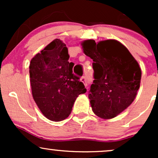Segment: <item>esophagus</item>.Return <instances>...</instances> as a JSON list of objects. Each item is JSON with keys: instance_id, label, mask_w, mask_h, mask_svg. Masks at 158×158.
I'll list each match as a JSON object with an SVG mask.
<instances>
[{"instance_id": "esophagus-1", "label": "esophagus", "mask_w": 158, "mask_h": 158, "mask_svg": "<svg viewBox=\"0 0 158 158\" xmlns=\"http://www.w3.org/2000/svg\"><path fill=\"white\" fill-rule=\"evenodd\" d=\"M81 81H82L85 85H88V81H87V79L85 77H82L81 78Z\"/></svg>"}]
</instances>
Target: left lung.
<instances>
[{
	"instance_id": "obj_1",
	"label": "left lung",
	"mask_w": 158,
	"mask_h": 158,
	"mask_svg": "<svg viewBox=\"0 0 158 158\" xmlns=\"http://www.w3.org/2000/svg\"><path fill=\"white\" fill-rule=\"evenodd\" d=\"M85 54L93 59L94 79L88 98L92 110L102 119H111L126 109L139 88L141 70L124 45L116 40L82 43Z\"/></svg>"
}]
</instances>
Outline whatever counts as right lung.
I'll return each mask as SVG.
<instances>
[{
  "label": "right lung",
  "mask_w": 158,
  "mask_h": 158,
  "mask_svg": "<svg viewBox=\"0 0 158 158\" xmlns=\"http://www.w3.org/2000/svg\"><path fill=\"white\" fill-rule=\"evenodd\" d=\"M69 58L66 44L56 39L30 61L32 97L41 113L52 121L66 119L78 96L87 91L73 74Z\"/></svg>",
  "instance_id": "right-lung-1"
}]
</instances>
